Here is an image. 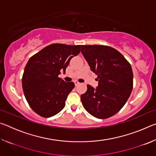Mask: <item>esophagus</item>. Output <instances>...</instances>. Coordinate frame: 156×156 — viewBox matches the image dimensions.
<instances>
[{
	"instance_id": "34e87169",
	"label": "esophagus",
	"mask_w": 156,
	"mask_h": 156,
	"mask_svg": "<svg viewBox=\"0 0 156 156\" xmlns=\"http://www.w3.org/2000/svg\"><path fill=\"white\" fill-rule=\"evenodd\" d=\"M74 83H75V85H76V86H78V84H80V83H79V82H78L77 80H75V81H74Z\"/></svg>"
}]
</instances>
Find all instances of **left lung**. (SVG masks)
<instances>
[{
	"mask_svg": "<svg viewBox=\"0 0 156 156\" xmlns=\"http://www.w3.org/2000/svg\"><path fill=\"white\" fill-rule=\"evenodd\" d=\"M81 53L98 76V86L87 85L80 96L82 103L91 115L105 119L122 109L133 89L131 66L122 54L104 45H82Z\"/></svg>",
	"mask_w": 156,
	"mask_h": 156,
	"instance_id": "1",
	"label": "left lung"
}]
</instances>
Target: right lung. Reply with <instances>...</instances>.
I'll return each mask as SVG.
<instances>
[{
    "label": "right lung",
    "mask_w": 156,
    "mask_h": 156,
    "mask_svg": "<svg viewBox=\"0 0 156 156\" xmlns=\"http://www.w3.org/2000/svg\"><path fill=\"white\" fill-rule=\"evenodd\" d=\"M81 45L52 44L31 56L22 79L25 98L34 112L49 118L59 113L75 84L58 78L71 59L80 51Z\"/></svg>",
    "instance_id": "right-lung-1"
}]
</instances>
